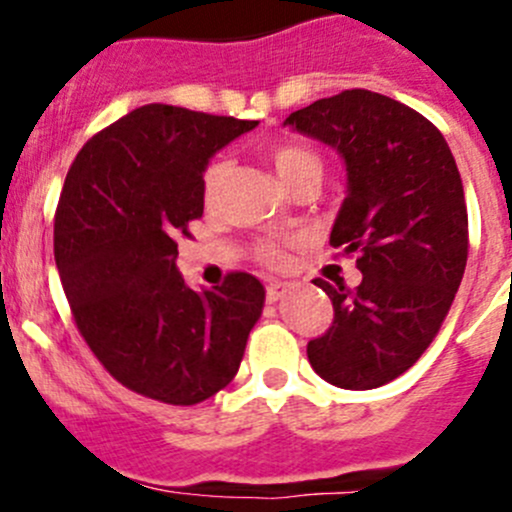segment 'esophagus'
<instances>
[{
	"instance_id": "34e87169",
	"label": "esophagus",
	"mask_w": 512,
	"mask_h": 512,
	"mask_svg": "<svg viewBox=\"0 0 512 512\" xmlns=\"http://www.w3.org/2000/svg\"><path fill=\"white\" fill-rule=\"evenodd\" d=\"M287 292H289L287 282H270V285H267V302H277V299L285 297Z\"/></svg>"
}]
</instances>
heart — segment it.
Wrapping results in <instances>:
<instances>
[{
	"label": "heart",
	"mask_w": 512,
	"mask_h": 512,
	"mask_svg": "<svg viewBox=\"0 0 512 512\" xmlns=\"http://www.w3.org/2000/svg\"><path fill=\"white\" fill-rule=\"evenodd\" d=\"M270 158H272V165H275L277 175H280V180L287 185V188H292V185L297 183L299 178H304V175L322 173V163H319V158L314 156V153L304 151V148L280 146L270 153ZM227 170H230V163H227V160H215V163H210L208 168H205L203 198L208 205L218 198L220 188H223L227 178ZM255 257L260 262H265V265H280V262L285 260V252H282V247L275 245V242H262V245H257Z\"/></svg>",
	"instance_id": "1"
}]
</instances>
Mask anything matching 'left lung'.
Listing matches in <instances>:
<instances>
[{
    "mask_svg": "<svg viewBox=\"0 0 512 512\" xmlns=\"http://www.w3.org/2000/svg\"><path fill=\"white\" fill-rule=\"evenodd\" d=\"M285 126L332 146L347 198L329 242L356 255L361 282L329 294L334 322L307 344L312 369L339 389H376L416 364L441 329L468 260V210L446 138L428 118L366 89L319 98Z\"/></svg>",
    "mask_w": 512,
    "mask_h": 512,
    "instance_id": "obj_1",
    "label": "left lung"
}]
</instances>
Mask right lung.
Here are the masks:
<instances>
[{
	"label": "right lung",
	"instance_id": "add662e5",
	"mask_svg": "<svg viewBox=\"0 0 512 512\" xmlns=\"http://www.w3.org/2000/svg\"><path fill=\"white\" fill-rule=\"evenodd\" d=\"M257 121L148 103L86 141L54 215V257L71 314L103 369L173 406L235 379L265 287L230 272L195 292L175 267L178 237L203 218L208 160Z\"/></svg>",
	"mask_w": 512,
	"mask_h": 512
}]
</instances>
